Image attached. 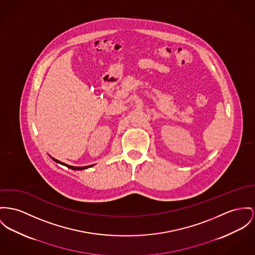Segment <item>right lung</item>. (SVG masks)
Returning a JSON list of instances; mask_svg holds the SVG:
<instances>
[{
  "label": "right lung",
  "mask_w": 255,
  "mask_h": 255,
  "mask_svg": "<svg viewBox=\"0 0 255 255\" xmlns=\"http://www.w3.org/2000/svg\"><path fill=\"white\" fill-rule=\"evenodd\" d=\"M56 162H58V163H61V164H63V165H66L67 167L68 168H70V169L73 170H83L86 169V168H89V167H91V166H93V165H89V166H84V167H77V166H71V165H68V164H65V163H63V162H61V161H59V160H57V159H55V158H53Z\"/></svg>",
  "instance_id": "obj_1"
}]
</instances>
